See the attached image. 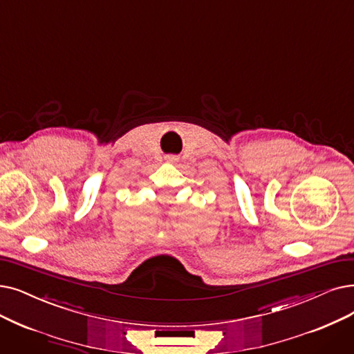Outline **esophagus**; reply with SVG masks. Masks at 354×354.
<instances>
[{
	"mask_svg": "<svg viewBox=\"0 0 354 354\" xmlns=\"http://www.w3.org/2000/svg\"><path fill=\"white\" fill-rule=\"evenodd\" d=\"M165 160H166V162H169V163H174V162H176V156L169 155V156H166V158H165Z\"/></svg>",
	"mask_w": 354,
	"mask_h": 354,
	"instance_id": "1",
	"label": "esophagus"
}]
</instances>
